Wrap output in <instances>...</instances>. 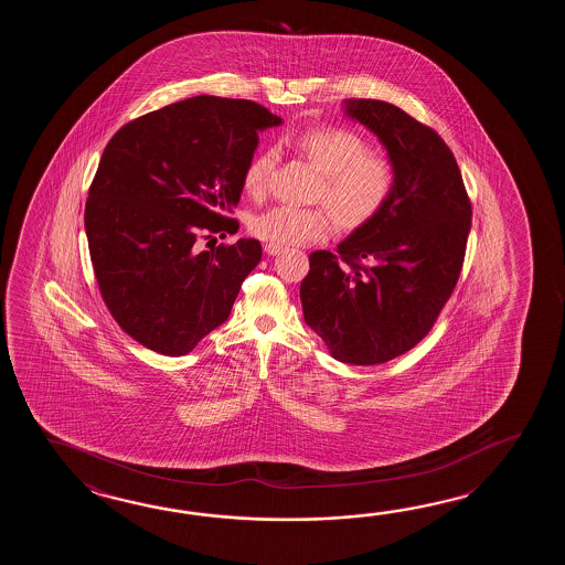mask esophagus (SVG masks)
<instances>
[{"label":"esophagus","instance_id":"esophagus-1","mask_svg":"<svg viewBox=\"0 0 565 565\" xmlns=\"http://www.w3.org/2000/svg\"><path fill=\"white\" fill-rule=\"evenodd\" d=\"M265 253L268 256H275V254L282 253V246H277V244H265Z\"/></svg>","mask_w":565,"mask_h":565}]
</instances>
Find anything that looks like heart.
Masks as SVG:
<instances>
[{"instance_id": "1", "label": "heart", "mask_w": 565, "mask_h": 565, "mask_svg": "<svg viewBox=\"0 0 565 565\" xmlns=\"http://www.w3.org/2000/svg\"><path fill=\"white\" fill-rule=\"evenodd\" d=\"M299 156L321 171L317 198L324 200L341 224L360 226L384 207L394 192L396 171L387 157L367 151L365 139L343 127H319L285 139ZM278 151L266 147L244 169V190L263 198L277 168ZM254 236L277 246L323 241L333 230L324 207L275 205L253 217Z\"/></svg>"}]
</instances>
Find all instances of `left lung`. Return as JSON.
<instances>
[{
	"instance_id": "obj_1",
	"label": "left lung",
	"mask_w": 565,
	"mask_h": 565,
	"mask_svg": "<svg viewBox=\"0 0 565 565\" xmlns=\"http://www.w3.org/2000/svg\"><path fill=\"white\" fill-rule=\"evenodd\" d=\"M343 113L384 145L396 183L337 254L309 256L300 302L305 323L335 360L373 365L406 353L433 329L457 287L472 212L438 132L384 100L348 98Z\"/></svg>"
}]
</instances>
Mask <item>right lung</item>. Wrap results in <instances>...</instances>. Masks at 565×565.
<instances>
[{"label": "right lung", "instance_id": "right-lung-1", "mask_svg": "<svg viewBox=\"0 0 565 565\" xmlns=\"http://www.w3.org/2000/svg\"><path fill=\"white\" fill-rule=\"evenodd\" d=\"M280 117L253 100L193 96L127 122L105 147L85 228L103 300L120 329L161 355H185L224 323L263 246L230 232L258 132Z\"/></svg>", "mask_w": 565, "mask_h": 565}]
</instances>
